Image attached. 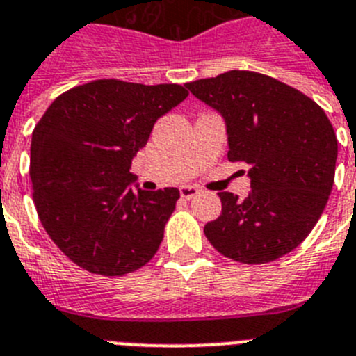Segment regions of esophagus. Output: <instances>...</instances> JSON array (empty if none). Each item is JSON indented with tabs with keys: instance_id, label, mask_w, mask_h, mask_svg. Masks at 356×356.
<instances>
[{
	"instance_id": "34e87169",
	"label": "esophagus",
	"mask_w": 356,
	"mask_h": 356,
	"mask_svg": "<svg viewBox=\"0 0 356 356\" xmlns=\"http://www.w3.org/2000/svg\"><path fill=\"white\" fill-rule=\"evenodd\" d=\"M179 191H181V197L188 198V200L197 197V195H200V188H197V186H182Z\"/></svg>"
}]
</instances>
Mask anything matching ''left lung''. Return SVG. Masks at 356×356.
Masks as SVG:
<instances>
[{
	"label": "left lung",
	"mask_w": 356,
	"mask_h": 356,
	"mask_svg": "<svg viewBox=\"0 0 356 356\" xmlns=\"http://www.w3.org/2000/svg\"><path fill=\"white\" fill-rule=\"evenodd\" d=\"M222 115L229 161L250 166L245 200L222 191V214L204 227L211 245L243 264L289 254L310 234L335 177L337 136L318 102L278 79L229 70L186 83Z\"/></svg>",
	"instance_id": "left-lung-1"
}]
</instances>
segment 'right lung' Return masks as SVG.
<instances>
[{
	"instance_id": "obj_1",
	"label": "right lung",
	"mask_w": 356,
	"mask_h": 356,
	"mask_svg": "<svg viewBox=\"0 0 356 356\" xmlns=\"http://www.w3.org/2000/svg\"><path fill=\"white\" fill-rule=\"evenodd\" d=\"M181 85L95 79L51 102L31 136L33 202L54 245L83 270L122 277L154 257L177 188L143 191L131 163Z\"/></svg>"
}]
</instances>
